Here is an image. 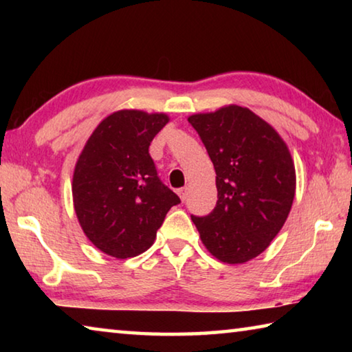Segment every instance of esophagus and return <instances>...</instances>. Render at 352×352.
<instances>
[{"label":"esophagus","instance_id":"esophagus-1","mask_svg":"<svg viewBox=\"0 0 352 352\" xmlns=\"http://www.w3.org/2000/svg\"><path fill=\"white\" fill-rule=\"evenodd\" d=\"M178 195H180L182 201L186 200V199H188V188H182V189H178Z\"/></svg>","mask_w":352,"mask_h":352}]
</instances>
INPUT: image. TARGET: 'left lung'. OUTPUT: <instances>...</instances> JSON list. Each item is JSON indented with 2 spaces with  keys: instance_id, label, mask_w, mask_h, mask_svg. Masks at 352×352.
Returning <instances> with one entry per match:
<instances>
[{
  "instance_id": "1",
  "label": "left lung",
  "mask_w": 352,
  "mask_h": 352,
  "mask_svg": "<svg viewBox=\"0 0 352 352\" xmlns=\"http://www.w3.org/2000/svg\"><path fill=\"white\" fill-rule=\"evenodd\" d=\"M188 121L217 175L216 208L190 219L214 258L243 264L264 252L287 220L296 189L290 151L281 135L247 107L225 105Z\"/></svg>"
}]
</instances>
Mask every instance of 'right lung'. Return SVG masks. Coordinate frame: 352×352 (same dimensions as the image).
Listing matches in <instances>:
<instances>
[{
  "instance_id": "1",
  "label": "right lung",
  "mask_w": 352,
  "mask_h": 352,
  "mask_svg": "<svg viewBox=\"0 0 352 352\" xmlns=\"http://www.w3.org/2000/svg\"><path fill=\"white\" fill-rule=\"evenodd\" d=\"M168 122L166 113L118 110L98 124L77 158L71 184L77 220L93 245L111 258L151 248L166 214L180 204L148 155Z\"/></svg>"
}]
</instances>
